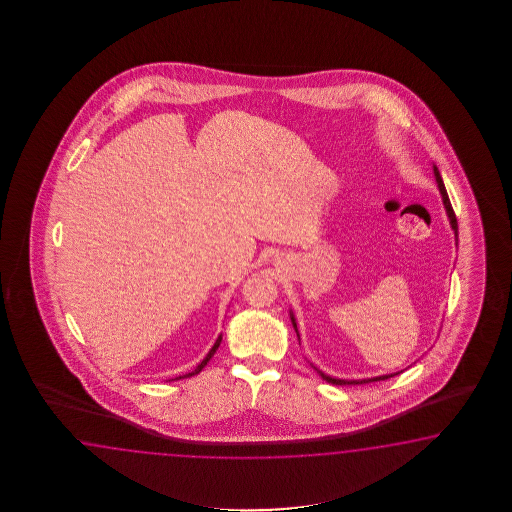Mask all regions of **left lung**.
<instances>
[{"mask_svg":"<svg viewBox=\"0 0 512 512\" xmlns=\"http://www.w3.org/2000/svg\"><path fill=\"white\" fill-rule=\"evenodd\" d=\"M434 174L435 181H437V186H439V192H441V196H443V205L446 208V216L450 219V225H452V230H454V236H456L457 243V219L456 214H454V210H452V205H450V199H448V194H446L445 185H443V179H441V174H439V170L434 166ZM291 320H293L294 329H296V322H294L293 313H291ZM296 333H298V329H296ZM320 375H322V379L327 382H331V384H338V386H342V384H368V382L375 381H386V379H390V377H395V375H399V373H390V375H381V377H373V379H362V381H344V379H333V377H329L326 373H322L320 370H316Z\"/></svg>","mask_w":512,"mask_h":512,"instance_id":"obj_1","label":"left lung"}]
</instances>
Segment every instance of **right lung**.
I'll return each mask as SVG.
<instances>
[{"label":"right lung","instance_id":"1","mask_svg":"<svg viewBox=\"0 0 512 512\" xmlns=\"http://www.w3.org/2000/svg\"><path fill=\"white\" fill-rule=\"evenodd\" d=\"M219 344H221V335H219L218 340H216V344L212 346V349L208 351L207 357L205 359L201 360V364H197V368L194 371H190V373H186V375H181V377H175V379H186V377H192V375H197L199 371L203 370L205 366H207L208 360L212 359L214 357V353H216V349L219 348Z\"/></svg>","mask_w":512,"mask_h":512}]
</instances>
